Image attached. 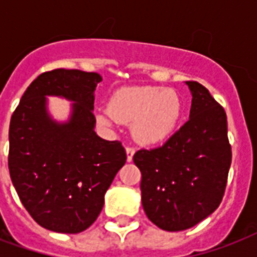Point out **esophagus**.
<instances>
[{
	"label": "esophagus",
	"mask_w": 257,
	"mask_h": 257,
	"mask_svg": "<svg viewBox=\"0 0 257 257\" xmlns=\"http://www.w3.org/2000/svg\"><path fill=\"white\" fill-rule=\"evenodd\" d=\"M135 152H136V149L133 147H126V159H128V161H132Z\"/></svg>",
	"instance_id": "esophagus-1"
}]
</instances>
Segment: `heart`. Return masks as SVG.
I'll use <instances>...</instances> for the list:
<instances>
[{
    "instance_id": "obj_1",
    "label": "heart",
    "mask_w": 257,
    "mask_h": 257,
    "mask_svg": "<svg viewBox=\"0 0 257 257\" xmlns=\"http://www.w3.org/2000/svg\"><path fill=\"white\" fill-rule=\"evenodd\" d=\"M181 116L179 96L161 86H129L118 89L109 108L98 109L96 120L104 126L132 124L133 135L145 144H156L175 132Z\"/></svg>"
}]
</instances>
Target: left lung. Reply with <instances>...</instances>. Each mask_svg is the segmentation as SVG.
Returning <instances> with one entry per match:
<instances>
[{
  "label": "left lung",
  "instance_id": "obj_1",
  "mask_svg": "<svg viewBox=\"0 0 257 257\" xmlns=\"http://www.w3.org/2000/svg\"><path fill=\"white\" fill-rule=\"evenodd\" d=\"M189 120L161 147L140 149L133 161L141 172V201L148 219L169 232L193 227L223 200L232 148L227 114L208 89L187 81Z\"/></svg>",
  "mask_w": 257,
  "mask_h": 257
}]
</instances>
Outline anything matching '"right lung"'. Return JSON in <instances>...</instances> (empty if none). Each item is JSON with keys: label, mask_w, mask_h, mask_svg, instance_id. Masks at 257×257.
Masks as SVG:
<instances>
[{"label": "right lung", "mask_w": 257, "mask_h": 257, "mask_svg": "<svg viewBox=\"0 0 257 257\" xmlns=\"http://www.w3.org/2000/svg\"><path fill=\"white\" fill-rule=\"evenodd\" d=\"M100 81V74L77 69L41 73L10 118V179L29 215L49 231L78 233L90 227L126 161L120 141L104 140L93 131V92ZM45 95L75 101L68 123L47 116Z\"/></svg>", "instance_id": "obj_1"}]
</instances>
